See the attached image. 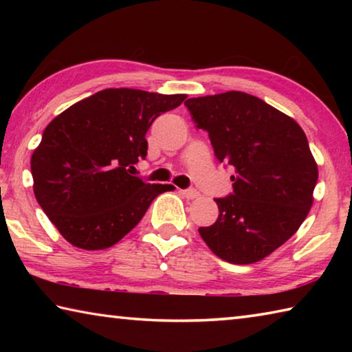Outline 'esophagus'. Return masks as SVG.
Returning <instances> with one entry per match:
<instances>
[{"label":"esophagus","instance_id":"1","mask_svg":"<svg viewBox=\"0 0 352 352\" xmlns=\"http://www.w3.org/2000/svg\"><path fill=\"white\" fill-rule=\"evenodd\" d=\"M182 194L184 195V197H186V199H190V200H192V199H197L199 195H200L199 190H197V189H194V188L183 189V190H182Z\"/></svg>","mask_w":352,"mask_h":352}]
</instances>
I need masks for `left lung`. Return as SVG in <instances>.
<instances>
[{
	"label": "left lung",
	"mask_w": 352,
	"mask_h": 352,
	"mask_svg": "<svg viewBox=\"0 0 352 352\" xmlns=\"http://www.w3.org/2000/svg\"><path fill=\"white\" fill-rule=\"evenodd\" d=\"M195 127L231 166L233 192L216 199L219 217L199 233L220 259L253 264L300 228L312 206L317 163L302 129L264 100L242 91L190 98Z\"/></svg>",
	"instance_id": "obj_1"
}]
</instances>
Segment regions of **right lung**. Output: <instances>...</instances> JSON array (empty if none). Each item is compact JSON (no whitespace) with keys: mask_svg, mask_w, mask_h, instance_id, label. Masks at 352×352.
Returning <instances> with one entry per match:
<instances>
[{"mask_svg":"<svg viewBox=\"0 0 352 352\" xmlns=\"http://www.w3.org/2000/svg\"><path fill=\"white\" fill-rule=\"evenodd\" d=\"M186 94L109 88L71 105L47 124L31 160L41 210L74 247L115 245L170 184L132 175L147 157L146 133Z\"/></svg>","mask_w":352,"mask_h":352,"instance_id":"add662e5","label":"right lung"}]
</instances>
